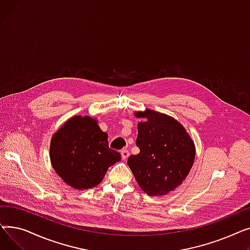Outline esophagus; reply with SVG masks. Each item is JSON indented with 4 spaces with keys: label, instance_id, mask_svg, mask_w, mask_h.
<instances>
[{
    "label": "esophagus",
    "instance_id": "obj_1",
    "mask_svg": "<svg viewBox=\"0 0 250 250\" xmlns=\"http://www.w3.org/2000/svg\"><path fill=\"white\" fill-rule=\"evenodd\" d=\"M128 156H129L128 150H127V149H124V150L122 151V158H123L124 160H126V159L128 158Z\"/></svg>",
    "mask_w": 250,
    "mask_h": 250
}]
</instances>
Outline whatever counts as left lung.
Returning a JSON list of instances; mask_svg holds the SVG:
<instances>
[{
    "mask_svg": "<svg viewBox=\"0 0 250 250\" xmlns=\"http://www.w3.org/2000/svg\"><path fill=\"white\" fill-rule=\"evenodd\" d=\"M145 122L138 125V155L129 156L127 165L140 188L150 195L174 190L189 173L195 148L189 135L174 118L147 110L138 112Z\"/></svg>",
    "mask_w": 250,
    "mask_h": 250,
    "instance_id": "1",
    "label": "left lung"
}]
</instances>
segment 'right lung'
I'll list each match as a JSON object with an SVG mask.
<instances>
[{
  "label": "right lung",
  "instance_id": "1",
  "mask_svg": "<svg viewBox=\"0 0 250 250\" xmlns=\"http://www.w3.org/2000/svg\"><path fill=\"white\" fill-rule=\"evenodd\" d=\"M107 137L94 118L72 117L52 137L49 151L52 167L76 189L99 185L107 169L122 159L120 153L108 147Z\"/></svg>",
  "mask_w": 250,
  "mask_h": 250
}]
</instances>
